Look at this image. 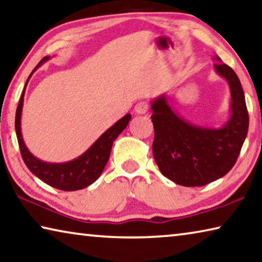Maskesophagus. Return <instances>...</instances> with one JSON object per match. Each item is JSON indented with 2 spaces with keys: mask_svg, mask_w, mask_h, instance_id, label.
<instances>
[{
  "mask_svg": "<svg viewBox=\"0 0 262 262\" xmlns=\"http://www.w3.org/2000/svg\"><path fill=\"white\" fill-rule=\"evenodd\" d=\"M134 111L136 115H145L148 111V104L146 102H138L135 105Z\"/></svg>",
  "mask_w": 262,
  "mask_h": 262,
  "instance_id": "esophagus-1",
  "label": "esophagus"
}]
</instances>
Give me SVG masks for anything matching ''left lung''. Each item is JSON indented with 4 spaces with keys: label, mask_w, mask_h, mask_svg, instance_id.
Masks as SVG:
<instances>
[{
    "label": "left lung",
    "mask_w": 262,
    "mask_h": 262,
    "mask_svg": "<svg viewBox=\"0 0 262 262\" xmlns=\"http://www.w3.org/2000/svg\"><path fill=\"white\" fill-rule=\"evenodd\" d=\"M218 61L213 70L231 93L230 116L220 127L188 122L171 108L166 94L151 101L153 157L161 174L184 187L205 186L228 174L238 159L248 131L245 95L237 74Z\"/></svg>",
    "instance_id": "obj_1"
}]
</instances>
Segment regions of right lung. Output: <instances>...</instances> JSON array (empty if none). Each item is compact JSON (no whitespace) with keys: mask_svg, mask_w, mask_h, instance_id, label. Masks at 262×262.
Masks as SVG:
<instances>
[{"mask_svg":"<svg viewBox=\"0 0 262 262\" xmlns=\"http://www.w3.org/2000/svg\"><path fill=\"white\" fill-rule=\"evenodd\" d=\"M50 57H45L38 65L34 67L31 74L25 82L22 95L19 98L18 106L16 110L15 118V128L16 136L18 140L20 154L30 171L40 179L42 182H45L49 186L57 188L60 190L65 191H74L80 190L83 188L91 186L96 180L101 177L103 169L109 160L111 147H113L114 141L116 138L122 134L123 130H125L128 122L131 119V115L126 114L119 121L116 122L113 126L98 137L97 140L94 143L87 151L81 154L80 157L75 158L67 162H47L44 160L38 159L33 154L29 151L27 145L24 143L22 136V128H20V118H22V110L24 103V94L25 89L30 78H31L34 71L38 70L42 63L46 62Z\"/></svg>","mask_w":262,"mask_h":262,"instance_id":"right-lung-1","label":"right lung"}]
</instances>
